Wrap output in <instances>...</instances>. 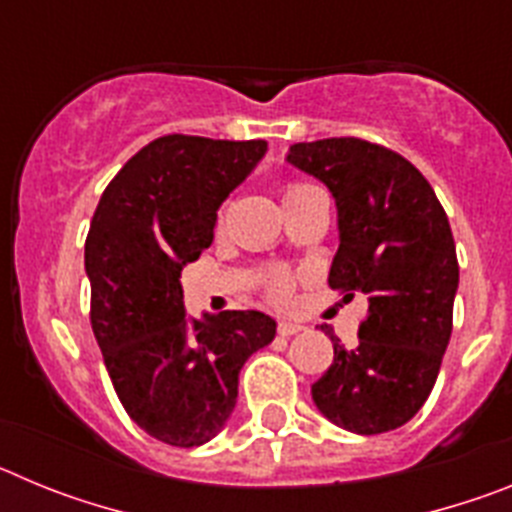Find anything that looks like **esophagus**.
Returning a JSON list of instances; mask_svg holds the SVG:
<instances>
[{
	"label": "esophagus",
	"mask_w": 512,
	"mask_h": 512,
	"mask_svg": "<svg viewBox=\"0 0 512 512\" xmlns=\"http://www.w3.org/2000/svg\"><path fill=\"white\" fill-rule=\"evenodd\" d=\"M300 330H302V325L292 323V320H279V325H277L279 336H295V333H300Z\"/></svg>",
	"instance_id": "esophagus-1"
}]
</instances>
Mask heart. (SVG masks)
Returning <instances> with one entry per match:
<instances>
[{"label":"heart","instance_id":"1","mask_svg":"<svg viewBox=\"0 0 512 512\" xmlns=\"http://www.w3.org/2000/svg\"><path fill=\"white\" fill-rule=\"evenodd\" d=\"M305 187L307 184H289V187L284 189V197H287V194L300 192V189H305ZM266 284H269V297L274 302H284L289 297V292H292V279H289L284 271H274Z\"/></svg>","mask_w":512,"mask_h":512}]
</instances>
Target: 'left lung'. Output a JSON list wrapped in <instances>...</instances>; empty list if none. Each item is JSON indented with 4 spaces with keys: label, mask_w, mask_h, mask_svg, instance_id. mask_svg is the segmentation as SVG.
Wrapping results in <instances>:
<instances>
[{
    "label": "left lung",
    "mask_w": 512,
    "mask_h": 512,
    "mask_svg": "<svg viewBox=\"0 0 512 512\" xmlns=\"http://www.w3.org/2000/svg\"><path fill=\"white\" fill-rule=\"evenodd\" d=\"M287 161L330 189L338 251L328 284L369 300L356 348L328 325L333 364L312 384L330 423L374 436L408 423L431 395L451 338L459 261L449 217L408 158L361 138L289 146Z\"/></svg>",
    "instance_id": "8db88e82"
}]
</instances>
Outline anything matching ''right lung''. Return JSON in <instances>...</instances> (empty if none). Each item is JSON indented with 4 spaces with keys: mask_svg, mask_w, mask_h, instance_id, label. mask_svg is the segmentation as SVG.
<instances>
[{
    "mask_svg": "<svg viewBox=\"0 0 512 512\" xmlns=\"http://www.w3.org/2000/svg\"><path fill=\"white\" fill-rule=\"evenodd\" d=\"M264 153L266 140L156 138L117 171L89 225L84 266L104 366L125 413L169 446L192 449L223 431L243 364L277 336L259 310L187 318L179 284Z\"/></svg>",
    "mask_w": 512,
    "mask_h": 512,
    "instance_id": "obj_1",
    "label": "right lung"
}]
</instances>
